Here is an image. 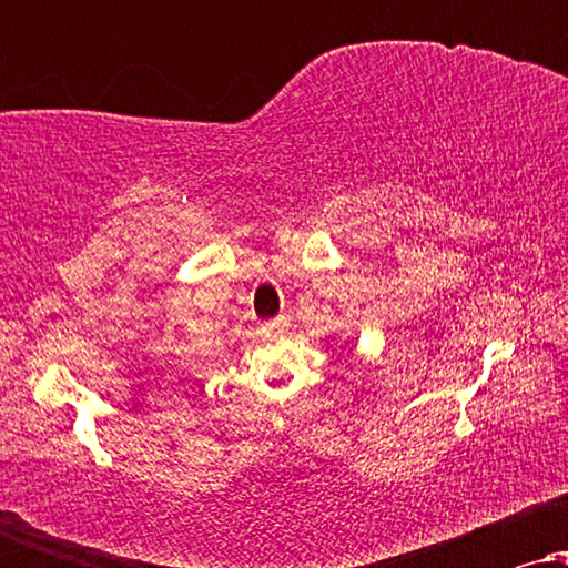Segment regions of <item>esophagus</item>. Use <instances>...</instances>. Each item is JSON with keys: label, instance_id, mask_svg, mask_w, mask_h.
Listing matches in <instances>:
<instances>
[{"label": "esophagus", "instance_id": "34e87169", "mask_svg": "<svg viewBox=\"0 0 568 568\" xmlns=\"http://www.w3.org/2000/svg\"><path fill=\"white\" fill-rule=\"evenodd\" d=\"M263 328L271 331V333H274V331H284V328H286V317H284V315H282V317H274V321H268L266 325H263Z\"/></svg>", "mask_w": 568, "mask_h": 568}]
</instances>
